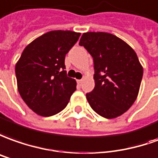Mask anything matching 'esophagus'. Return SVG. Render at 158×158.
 Returning a JSON list of instances; mask_svg holds the SVG:
<instances>
[{"instance_id":"1","label":"esophagus","mask_w":158,"mask_h":158,"mask_svg":"<svg viewBox=\"0 0 158 158\" xmlns=\"http://www.w3.org/2000/svg\"><path fill=\"white\" fill-rule=\"evenodd\" d=\"M77 83H78V85H81V83H82V80H77Z\"/></svg>"}]
</instances>
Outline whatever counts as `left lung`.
<instances>
[{"mask_svg":"<svg viewBox=\"0 0 158 158\" xmlns=\"http://www.w3.org/2000/svg\"><path fill=\"white\" fill-rule=\"evenodd\" d=\"M94 59V89L86 94L95 113L114 118L126 113L139 94L143 67L134 50L107 32H85L80 40Z\"/></svg>","mask_w":158,"mask_h":158,"instance_id":"1","label":"left lung"}]
</instances>
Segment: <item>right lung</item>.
Here are the masks:
<instances>
[{
    "label": "right lung",
    "instance_id": "obj_1",
    "mask_svg": "<svg viewBox=\"0 0 158 158\" xmlns=\"http://www.w3.org/2000/svg\"><path fill=\"white\" fill-rule=\"evenodd\" d=\"M80 35L72 31H48L28 44L16 63L19 94L40 116L64 110L77 89L76 80L66 75L64 59Z\"/></svg>",
    "mask_w": 158,
    "mask_h": 158
}]
</instances>
